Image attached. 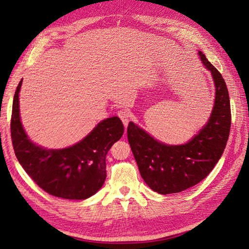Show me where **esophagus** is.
Returning a JSON list of instances; mask_svg holds the SVG:
<instances>
[{"mask_svg": "<svg viewBox=\"0 0 249 249\" xmlns=\"http://www.w3.org/2000/svg\"><path fill=\"white\" fill-rule=\"evenodd\" d=\"M117 115H118V117L122 119V122H123V124H124V125H126L127 124H129V122H130V119H131V113L127 111V110H125V109H122V110H119L118 112H117Z\"/></svg>", "mask_w": 249, "mask_h": 249, "instance_id": "34e87169", "label": "esophagus"}]
</instances>
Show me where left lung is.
Returning <instances> with one entry per match:
<instances>
[{"instance_id": "obj_1", "label": "left lung", "mask_w": 249, "mask_h": 249, "mask_svg": "<svg viewBox=\"0 0 249 249\" xmlns=\"http://www.w3.org/2000/svg\"><path fill=\"white\" fill-rule=\"evenodd\" d=\"M198 55L212 72L216 95L209 122L197 135L185 144L168 145L132 122L127 125V140L140 175L150 189L160 194L178 193L201 182L227 146L231 122L229 90L221 73L200 51Z\"/></svg>"}]
</instances>
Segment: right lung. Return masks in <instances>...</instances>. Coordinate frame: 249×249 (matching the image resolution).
Here are the masks:
<instances>
[{"instance_id": "add662e5", "label": "right lung", "mask_w": 249, "mask_h": 249, "mask_svg": "<svg viewBox=\"0 0 249 249\" xmlns=\"http://www.w3.org/2000/svg\"><path fill=\"white\" fill-rule=\"evenodd\" d=\"M19 82L13 97L11 139L19 164L42 190L64 199H86L101 189L107 177L106 156L122 138L124 125L117 116L103 120L91 133L71 147L46 149L25 133L19 117Z\"/></svg>"}]
</instances>
